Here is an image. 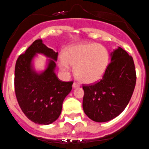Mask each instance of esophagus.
<instances>
[{
	"label": "esophagus",
	"instance_id": "1",
	"mask_svg": "<svg viewBox=\"0 0 149 149\" xmlns=\"http://www.w3.org/2000/svg\"><path fill=\"white\" fill-rule=\"evenodd\" d=\"M78 87H80V84H77V83H74L73 84H72V88H78Z\"/></svg>",
	"mask_w": 149,
	"mask_h": 149
}]
</instances>
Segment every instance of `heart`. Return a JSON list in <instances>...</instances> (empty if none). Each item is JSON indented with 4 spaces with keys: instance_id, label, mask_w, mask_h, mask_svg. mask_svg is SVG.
Instances as JSON below:
<instances>
[{
    "instance_id": "b5f03b06",
    "label": "heart",
    "mask_w": 149,
    "mask_h": 149,
    "mask_svg": "<svg viewBox=\"0 0 149 149\" xmlns=\"http://www.w3.org/2000/svg\"><path fill=\"white\" fill-rule=\"evenodd\" d=\"M109 52L104 46L95 43H78L68 46L58 58V66L68 74L70 65L74 66L76 78L85 84L101 80L109 63Z\"/></svg>"
}]
</instances>
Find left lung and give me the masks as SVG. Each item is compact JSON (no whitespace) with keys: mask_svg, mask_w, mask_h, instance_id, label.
<instances>
[{"mask_svg":"<svg viewBox=\"0 0 149 149\" xmlns=\"http://www.w3.org/2000/svg\"><path fill=\"white\" fill-rule=\"evenodd\" d=\"M110 57L103 79L95 85L83 87V109L95 122H108L121 114L136 84L133 58L119 46L113 49Z\"/></svg>","mask_w":149,"mask_h":149,"instance_id":"1","label":"left lung"}]
</instances>
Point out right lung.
<instances>
[{
	"label": "right lung",
	"instance_id": "add662e5",
	"mask_svg": "<svg viewBox=\"0 0 149 149\" xmlns=\"http://www.w3.org/2000/svg\"><path fill=\"white\" fill-rule=\"evenodd\" d=\"M38 54L48 58L42 71H37L33 65ZM57 58L58 52L38 39L16 61L15 91L17 102L29 119L39 125H49L58 119L63 102L72 91L73 82L61 81L54 72Z\"/></svg>",
	"mask_w": 149,
	"mask_h": 149
}]
</instances>
